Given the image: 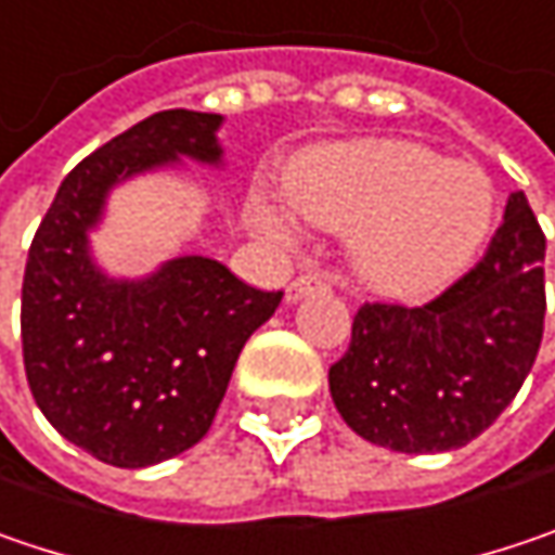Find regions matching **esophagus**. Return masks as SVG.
Listing matches in <instances>:
<instances>
[{
	"label": "esophagus",
	"instance_id": "obj_1",
	"mask_svg": "<svg viewBox=\"0 0 555 555\" xmlns=\"http://www.w3.org/2000/svg\"><path fill=\"white\" fill-rule=\"evenodd\" d=\"M325 287H328V281L322 274H299L287 284V302H297V299L309 297L315 291H325Z\"/></svg>",
	"mask_w": 555,
	"mask_h": 555
}]
</instances>
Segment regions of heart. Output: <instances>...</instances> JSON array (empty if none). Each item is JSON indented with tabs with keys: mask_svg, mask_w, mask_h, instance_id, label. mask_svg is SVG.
Returning <instances> with one entry per match:
<instances>
[{
	"mask_svg": "<svg viewBox=\"0 0 555 555\" xmlns=\"http://www.w3.org/2000/svg\"><path fill=\"white\" fill-rule=\"evenodd\" d=\"M284 192L306 223L347 233L357 274L395 297H420L455 278L495 211L480 167L401 139L319 144L287 167ZM249 223L268 243L297 246V220L274 198L258 195Z\"/></svg>",
	"mask_w": 555,
	"mask_h": 555,
	"instance_id": "1",
	"label": "heart"
}]
</instances>
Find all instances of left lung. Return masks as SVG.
Returning <instances> with one entry per match:
<instances>
[{"mask_svg":"<svg viewBox=\"0 0 555 555\" xmlns=\"http://www.w3.org/2000/svg\"><path fill=\"white\" fill-rule=\"evenodd\" d=\"M546 240L512 192L483 261L426 306L366 302L328 370L337 414L366 442L436 455L477 439L518 395L543 337Z\"/></svg>","mask_w":555,"mask_h":555,"instance_id":"left-lung-1","label":"left lung"}]
</instances>
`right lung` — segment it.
<instances>
[{
	"label": "right lung",
	"instance_id": "right-lung-1",
	"mask_svg": "<svg viewBox=\"0 0 555 555\" xmlns=\"http://www.w3.org/2000/svg\"><path fill=\"white\" fill-rule=\"evenodd\" d=\"M223 116L164 109L85 157L40 220L21 287L24 370L62 436L113 464L151 467L211 426L243 344L278 302L208 256H179L141 278L106 274L91 249L106 198L182 160L223 167Z\"/></svg>",
	"mask_w": 555,
	"mask_h": 555
}]
</instances>
